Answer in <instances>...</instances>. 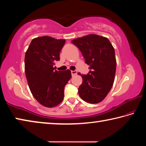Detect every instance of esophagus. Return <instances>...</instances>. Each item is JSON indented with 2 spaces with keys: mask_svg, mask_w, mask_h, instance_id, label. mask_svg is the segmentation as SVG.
I'll use <instances>...</instances> for the list:
<instances>
[{
  "mask_svg": "<svg viewBox=\"0 0 146 146\" xmlns=\"http://www.w3.org/2000/svg\"><path fill=\"white\" fill-rule=\"evenodd\" d=\"M76 74H77V71H71V75H72V76L75 75Z\"/></svg>",
  "mask_w": 146,
  "mask_h": 146,
  "instance_id": "1",
  "label": "esophagus"
}]
</instances>
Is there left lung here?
<instances>
[{
	"label": "left lung",
	"instance_id": "8db88e82",
	"mask_svg": "<svg viewBox=\"0 0 146 146\" xmlns=\"http://www.w3.org/2000/svg\"><path fill=\"white\" fill-rule=\"evenodd\" d=\"M80 49L90 71L82 76L78 88L80 98L91 104L100 102L111 89L115 80L116 61L115 49L107 38L88 35L71 41Z\"/></svg>",
	"mask_w": 146,
	"mask_h": 146
}]
</instances>
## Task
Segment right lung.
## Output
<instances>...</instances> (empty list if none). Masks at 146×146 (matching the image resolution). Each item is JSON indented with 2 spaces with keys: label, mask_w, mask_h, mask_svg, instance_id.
<instances>
[{
  "label": "right lung",
  "mask_w": 146,
  "mask_h": 146,
  "mask_svg": "<svg viewBox=\"0 0 146 146\" xmlns=\"http://www.w3.org/2000/svg\"><path fill=\"white\" fill-rule=\"evenodd\" d=\"M64 39L48 36L35 38L27 49L24 62L29 88L35 98L44 106L53 108L62 101L64 87L71 77L70 70L53 68L60 60Z\"/></svg>",
  "instance_id": "1"
}]
</instances>
